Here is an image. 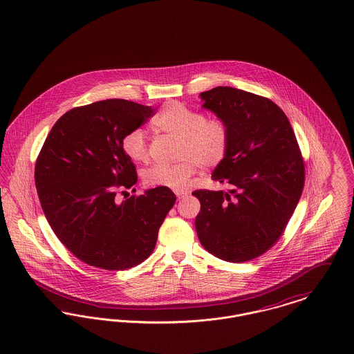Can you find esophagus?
Segmentation results:
<instances>
[{
    "instance_id": "1",
    "label": "esophagus",
    "mask_w": 354,
    "mask_h": 354,
    "mask_svg": "<svg viewBox=\"0 0 354 354\" xmlns=\"http://www.w3.org/2000/svg\"><path fill=\"white\" fill-rule=\"evenodd\" d=\"M176 196H178V199L180 201V199H183L185 196H187V192H178V194H176Z\"/></svg>"
}]
</instances>
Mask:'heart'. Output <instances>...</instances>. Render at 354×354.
<instances>
[{
	"mask_svg": "<svg viewBox=\"0 0 354 354\" xmlns=\"http://www.w3.org/2000/svg\"><path fill=\"white\" fill-rule=\"evenodd\" d=\"M152 127L179 140L175 165H155L145 171L143 179L149 187L185 191L198 168L211 169L227 156L231 132L222 118H206L187 105L167 103L151 120ZM122 149L133 163H146L149 158L146 135L142 129H131L122 139Z\"/></svg>",
	"mask_w": 354,
	"mask_h": 354,
	"instance_id": "obj_1",
	"label": "heart"
}]
</instances>
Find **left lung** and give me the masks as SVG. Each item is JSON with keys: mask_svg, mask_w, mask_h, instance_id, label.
<instances>
[{"mask_svg": "<svg viewBox=\"0 0 354 354\" xmlns=\"http://www.w3.org/2000/svg\"><path fill=\"white\" fill-rule=\"evenodd\" d=\"M203 108L227 122L226 159L212 179L226 191L196 189L195 227L202 246L219 259L241 263L271 249L297 207L305 165L285 112L270 99L231 86L201 93Z\"/></svg>", "mask_w": 354, "mask_h": 354, "instance_id": "left-lung-1", "label": "left lung"}]
</instances>
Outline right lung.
Returning a JSON list of instances; mask_svg holds the SVG:
<instances>
[{
	"label": "right lung",
	"instance_id": "1",
	"mask_svg": "<svg viewBox=\"0 0 354 354\" xmlns=\"http://www.w3.org/2000/svg\"><path fill=\"white\" fill-rule=\"evenodd\" d=\"M152 115L151 106L123 99L72 108L52 127L39 153L35 180L48 223L89 266L112 271L142 263L175 205V194L163 187L116 201L119 188L138 182L122 139Z\"/></svg>",
	"mask_w": 354,
	"mask_h": 354
}]
</instances>
